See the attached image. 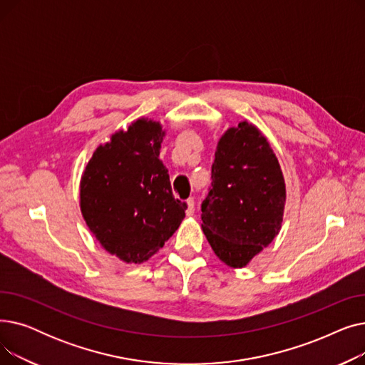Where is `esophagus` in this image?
<instances>
[{
  "label": "esophagus",
  "mask_w": 365,
  "mask_h": 365,
  "mask_svg": "<svg viewBox=\"0 0 365 365\" xmlns=\"http://www.w3.org/2000/svg\"><path fill=\"white\" fill-rule=\"evenodd\" d=\"M195 212V201L194 198H187L186 200V216H194Z\"/></svg>",
  "instance_id": "obj_1"
}]
</instances>
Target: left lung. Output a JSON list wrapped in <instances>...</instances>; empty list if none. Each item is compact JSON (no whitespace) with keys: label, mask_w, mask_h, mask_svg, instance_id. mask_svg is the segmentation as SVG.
<instances>
[{"label":"left lung","mask_w":365,"mask_h":365,"mask_svg":"<svg viewBox=\"0 0 365 365\" xmlns=\"http://www.w3.org/2000/svg\"><path fill=\"white\" fill-rule=\"evenodd\" d=\"M212 180L202 232L223 263L242 267L278 235L285 204L282 171L259 128L242 121L223 134Z\"/></svg>","instance_id":"1"}]
</instances>
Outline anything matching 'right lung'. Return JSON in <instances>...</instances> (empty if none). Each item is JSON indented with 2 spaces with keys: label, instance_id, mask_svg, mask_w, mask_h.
<instances>
[{
  "label": "right lung",
  "instance_id": "1",
  "mask_svg": "<svg viewBox=\"0 0 365 365\" xmlns=\"http://www.w3.org/2000/svg\"><path fill=\"white\" fill-rule=\"evenodd\" d=\"M164 131L140 118L94 150L81 179V213L112 256L142 263L176 232L186 202L173 195L158 160Z\"/></svg>",
  "mask_w": 365,
  "mask_h": 365
}]
</instances>
